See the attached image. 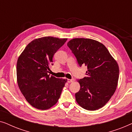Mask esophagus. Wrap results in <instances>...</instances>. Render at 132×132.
<instances>
[{"instance_id": "esophagus-1", "label": "esophagus", "mask_w": 132, "mask_h": 132, "mask_svg": "<svg viewBox=\"0 0 132 132\" xmlns=\"http://www.w3.org/2000/svg\"><path fill=\"white\" fill-rule=\"evenodd\" d=\"M74 79H67V82H68V83H71V82H74Z\"/></svg>"}]
</instances>
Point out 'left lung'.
Listing matches in <instances>:
<instances>
[{"label": "left lung", "instance_id": "1", "mask_svg": "<svg viewBox=\"0 0 132 132\" xmlns=\"http://www.w3.org/2000/svg\"><path fill=\"white\" fill-rule=\"evenodd\" d=\"M67 46L76 57L80 67H87L86 76L77 80L80 85L75 94L81 107L95 111L108 102L117 89L119 67L102 43L89 38H74Z\"/></svg>", "mask_w": 132, "mask_h": 132}]
</instances>
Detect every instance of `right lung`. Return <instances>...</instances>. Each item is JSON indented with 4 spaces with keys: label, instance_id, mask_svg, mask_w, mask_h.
<instances>
[{
    "label": "right lung",
    "instance_id": "obj_1",
    "mask_svg": "<svg viewBox=\"0 0 132 132\" xmlns=\"http://www.w3.org/2000/svg\"><path fill=\"white\" fill-rule=\"evenodd\" d=\"M67 40L53 37L35 39L18 58V85L29 103L38 109L46 110L55 105L67 82L48 75L54 54Z\"/></svg>",
    "mask_w": 132,
    "mask_h": 132
}]
</instances>
